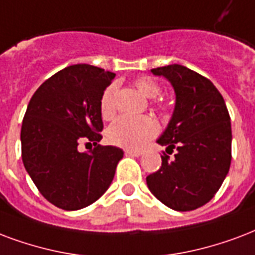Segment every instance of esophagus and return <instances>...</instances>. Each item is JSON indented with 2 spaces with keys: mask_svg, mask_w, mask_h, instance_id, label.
Masks as SVG:
<instances>
[{
  "mask_svg": "<svg viewBox=\"0 0 255 255\" xmlns=\"http://www.w3.org/2000/svg\"><path fill=\"white\" fill-rule=\"evenodd\" d=\"M141 151L139 149H126V155H129V156H140Z\"/></svg>",
  "mask_w": 255,
  "mask_h": 255,
  "instance_id": "esophagus-1",
  "label": "esophagus"
}]
</instances>
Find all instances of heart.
Returning <instances> with one entry per match:
<instances>
[{
    "label": "heart",
    "instance_id": "obj_1",
    "mask_svg": "<svg viewBox=\"0 0 255 255\" xmlns=\"http://www.w3.org/2000/svg\"><path fill=\"white\" fill-rule=\"evenodd\" d=\"M136 88L145 97L153 99L159 96L160 87L148 77H141L135 81ZM115 85L104 91L100 100V112L104 119H110L115 114ZM159 132V124L151 116H120L107 129V140L111 144L124 148H140Z\"/></svg>",
    "mask_w": 255,
    "mask_h": 255
}]
</instances>
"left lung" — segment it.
Returning a JSON list of instances; mask_svg holds the SVG:
<instances>
[{
    "label": "left lung",
    "instance_id": "left-lung-1",
    "mask_svg": "<svg viewBox=\"0 0 255 255\" xmlns=\"http://www.w3.org/2000/svg\"><path fill=\"white\" fill-rule=\"evenodd\" d=\"M175 91L174 114L158 143L176 149L162 156V167L147 176V186L163 205L190 211L211 201L231 163V123L215 85L187 67L172 64L151 69Z\"/></svg>",
    "mask_w": 255,
    "mask_h": 255
}]
</instances>
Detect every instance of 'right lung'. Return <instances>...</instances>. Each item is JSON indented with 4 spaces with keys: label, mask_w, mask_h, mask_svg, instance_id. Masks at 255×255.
<instances>
[{
    "label": "right lung",
    "mask_w": 255,
    "mask_h": 255,
    "mask_svg": "<svg viewBox=\"0 0 255 255\" xmlns=\"http://www.w3.org/2000/svg\"><path fill=\"white\" fill-rule=\"evenodd\" d=\"M114 72L88 64L61 69L30 99L21 127L25 170L42 197L73 211L96 202L108 190L123 149L97 144L103 131L100 100ZM81 141L97 147L81 153Z\"/></svg>",
    "instance_id": "obj_1"
}]
</instances>
